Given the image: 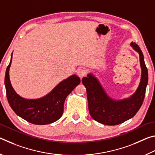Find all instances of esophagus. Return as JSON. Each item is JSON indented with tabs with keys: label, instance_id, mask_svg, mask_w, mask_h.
I'll return each mask as SVG.
<instances>
[{
	"label": "esophagus",
	"instance_id": "34e87169",
	"mask_svg": "<svg viewBox=\"0 0 155 155\" xmlns=\"http://www.w3.org/2000/svg\"><path fill=\"white\" fill-rule=\"evenodd\" d=\"M77 74L81 78H82L87 74V71L84 68H80L77 70Z\"/></svg>",
	"mask_w": 155,
	"mask_h": 155
}]
</instances>
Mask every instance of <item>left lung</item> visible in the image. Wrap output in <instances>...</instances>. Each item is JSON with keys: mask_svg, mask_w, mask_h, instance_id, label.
I'll return each mask as SVG.
<instances>
[{"mask_svg": "<svg viewBox=\"0 0 155 155\" xmlns=\"http://www.w3.org/2000/svg\"><path fill=\"white\" fill-rule=\"evenodd\" d=\"M130 45L140 54L141 78L137 91L130 98L122 101L110 98L98 80L91 74L82 79L87 90L89 111L91 117L101 124L109 126L121 124L134 116L143 103L148 80V70L140 46L133 42Z\"/></svg>", "mask_w": 155, "mask_h": 155, "instance_id": "obj_1", "label": "left lung"}]
</instances>
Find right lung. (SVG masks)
Returning a JSON list of instances; mask_svg holds the SVG:
<instances>
[{
  "mask_svg": "<svg viewBox=\"0 0 155 155\" xmlns=\"http://www.w3.org/2000/svg\"><path fill=\"white\" fill-rule=\"evenodd\" d=\"M12 59L7 68L5 77L6 95L10 107L18 116L37 125L48 124L58 120L64 113L65 100L80 83L76 75L61 81L48 94L43 98L28 100L23 98L14 91L9 80V68Z\"/></svg>",
  "mask_w": 155,
  "mask_h": 155,
  "instance_id": "obj_1",
  "label": "right lung"
}]
</instances>
